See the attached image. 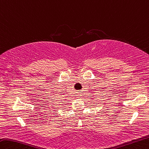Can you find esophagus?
I'll list each match as a JSON object with an SVG mask.
<instances>
[{
	"mask_svg": "<svg viewBox=\"0 0 149 149\" xmlns=\"http://www.w3.org/2000/svg\"><path fill=\"white\" fill-rule=\"evenodd\" d=\"M81 93L80 92H77V95L79 97H81Z\"/></svg>",
	"mask_w": 149,
	"mask_h": 149,
	"instance_id": "esophagus-1",
	"label": "esophagus"
}]
</instances>
